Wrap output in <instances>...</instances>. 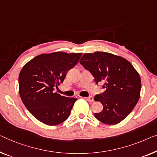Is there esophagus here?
<instances>
[{
	"instance_id": "1",
	"label": "esophagus",
	"mask_w": 157,
	"mask_h": 157,
	"mask_svg": "<svg viewBox=\"0 0 157 157\" xmlns=\"http://www.w3.org/2000/svg\"><path fill=\"white\" fill-rule=\"evenodd\" d=\"M85 99L86 101L90 102V103H92L94 101V98L92 97H87V98H85Z\"/></svg>"
}]
</instances>
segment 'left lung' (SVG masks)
Wrapping results in <instances>:
<instances>
[{
	"instance_id": "1",
	"label": "left lung",
	"mask_w": 157,
	"mask_h": 157,
	"mask_svg": "<svg viewBox=\"0 0 157 157\" xmlns=\"http://www.w3.org/2000/svg\"><path fill=\"white\" fill-rule=\"evenodd\" d=\"M79 63L90 71L96 83L104 82L106 88L94 100L104 109L94 116L107 125L119 123L135 108L140 99L141 79L133 65L121 56L97 51L85 53Z\"/></svg>"
}]
</instances>
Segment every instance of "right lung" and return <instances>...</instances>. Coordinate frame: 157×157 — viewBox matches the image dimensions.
<instances>
[{
  "mask_svg": "<svg viewBox=\"0 0 157 157\" xmlns=\"http://www.w3.org/2000/svg\"><path fill=\"white\" fill-rule=\"evenodd\" d=\"M82 53L57 51L42 53L30 60L19 75L21 99L32 116L48 125H56L68 118L77 101L54 92L66 72L78 63Z\"/></svg>",
  "mask_w": 157,
  "mask_h": 157,
  "instance_id": "right-lung-1",
  "label": "right lung"
}]
</instances>
